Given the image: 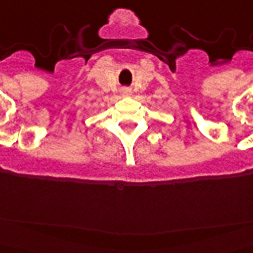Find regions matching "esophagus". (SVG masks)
<instances>
[{"label":"esophagus","mask_w":253,"mask_h":253,"mask_svg":"<svg viewBox=\"0 0 253 253\" xmlns=\"http://www.w3.org/2000/svg\"><path fill=\"white\" fill-rule=\"evenodd\" d=\"M122 93L126 94V96H127V94L131 93V89H130V88H123V89H122Z\"/></svg>","instance_id":"esophagus-1"}]
</instances>
